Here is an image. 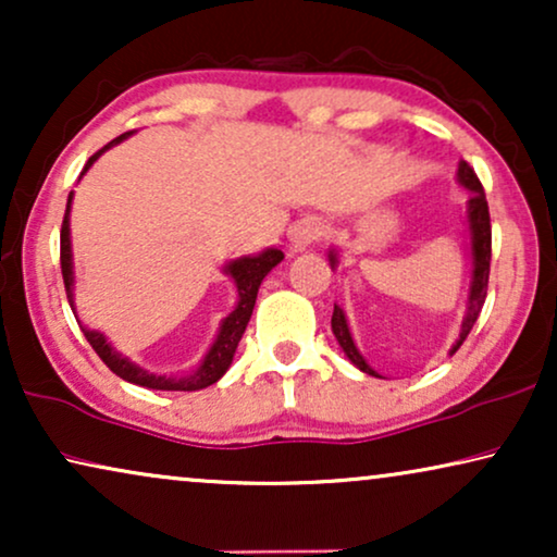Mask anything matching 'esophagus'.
Wrapping results in <instances>:
<instances>
[{"mask_svg":"<svg viewBox=\"0 0 557 557\" xmlns=\"http://www.w3.org/2000/svg\"><path fill=\"white\" fill-rule=\"evenodd\" d=\"M322 235H324V227L319 220L304 218L292 227V231H288V248H292V253H301V250H307L311 243H317Z\"/></svg>","mask_w":557,"mask_h":557,"instance_id":"esophagus-1","label":"esophagus"}]
</instances>
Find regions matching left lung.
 <instances>
[{"instance_id":"left-lung-1","label":"left lung","mask_w":557,"mask_h":557,"mask_svg":"<svg viewBox=\"0 0 557 557\" xmlns=\"http://www.w3.org/2000/svg\"><path fill=\"white\" fill-rule=\"evenodd\" d=\"M456 182L463 189H469V200H467V231H469V253H471V284H469V296H467V314L461 319V332L456 345L451 347V355L463 345V339L469 337L471 326L479 319V311L484 307L486 299V284H490V261H492V225H490V208H486V197H484V187L474 170L467 162H459V170H456ZM339 256L337 250H330V265L332 271L337 269ZM332 332L337 337L342 352L349 357V362L355 364L357 370H362L364 375L372 377H383L377 375L375 370L370 368L368 360L360 355L357 349L352 332H349L347 317L342 311L339 304H334V314H332Z\"/></svg>"}]
</instances>
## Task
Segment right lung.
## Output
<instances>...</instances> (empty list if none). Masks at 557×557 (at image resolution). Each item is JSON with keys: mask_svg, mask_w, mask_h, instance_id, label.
<instances>
[{"mask_svg": "<svg viewBox=\"0 0 557 557\" xmlns=\"http://www.w3.org/2000/svg\"><path fill=\"white\" fill-rule=\"evenodd\" d=\"M132 134L134 132L121 134L113 141L106 144L103 149H98L96 154L88 159L86 166H83L81 177L90 170V166H94V162L103 154V151H109L111 147H116V144L128 139V136H132ZM71 205H73V193L67 195V208H65L63 227H60V269H63L67 301H71V309H73L75 319H78V311H75V269H73V243H71ZM281 261H284V253H281L278 248H265V250H261V253H256V256H240V258H235V261H227L225 263L223 273L233 281L235 294H238V301H235V309L231 311V314H227L223 322H220L215 339H212V345H210L208 352H205L200 364H197L195 370H189L187 375H157V372L144 370L136 362L128 360V357L121 355L119 349L113 347L109 339H106L103 332L88 330V326L83 324L81 319H78V324H81L83 334H86V339L90 342V347L96 349V355L101 357L106 364H109L111 372H116V375L121 380H126V383L149 387V391H202V387H210L212 383H218V380L227 372V368H231L235 349H238V342H240L243 332H246V326L250 322V314H253L258 288H261L263 278L269 276L271 269H276Z\"/></svg>", "mask_w": 557, "mask_h": 557, "instance_id": "1", "label": "right lung"}]
</instances>
